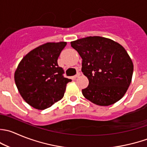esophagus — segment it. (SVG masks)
Returning a JSON list of instances; mask_svg holds the SVG:
<instances>
[{"mask_svg": "<svg viewBox=\"0 0 147 147\" xmlns=\"http://www.w3.org/2000/svg\"><path fill=\"white\" fill-rule=\"evenodd\" d=\"M80 75V72H78V73H77L76 75H75V76H74V78H78V77H79Z\"/></svg>", "mask_w": 147, "mask_h": 147, "instance_id": "obj_1", "label": "esophagus"}]
</instances>
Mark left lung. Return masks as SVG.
Returning a JSON list of instances; mask_svg holds the SVG:
<instances>
[{
  "label": "left lung",
  "mask_w": 147,
  "mask_h": 147,
  "mask_svg": "<svg viewBox=\"0 0 147 147\" xmlns=\"http://www.w3.org/2000/svg\"><path fill=\"white\" fill-rule=\"evenodd\" d=\"M82 59V72L89 85L82 90L92 103L108 106L121 99L133 75L134 65L129 54L118 42L102 36H88L71 42Z\"/></svg>",
  "instance_id": "1"
}]
</instances>
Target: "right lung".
Wrapping results in <instances>:
<instances>
[{"label":"right lung","instance_id":"right-lung-1","mask_svg":"<svg viewBox=\"0 0 147 147\" xmlns=\"http://www.w3.org/2000/svg\"><path fill=\"white\" fill-rule=\"evenodd\" d=\"M67 42H47L23 57L14 74V80L23 99L38 110L49 108L60 100L70 79L64 78L57 59Z\"/></svg>","mask_w":147,"mask_h":147}]
</instances>
